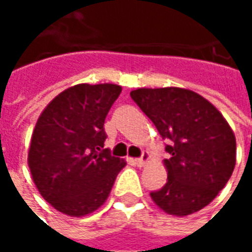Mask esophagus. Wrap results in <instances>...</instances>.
<instances>
[{
    "label": "esophagus",
    "mask_w": 252,
    "mask_h": 252,
    "mask_svg": "<svg viewBox=\"0 0 252 252\" xmlns=\"http://www.w3.org/2000/svg\"><path fill=\"white\" fill-rule=\"evenodd\" d=\"M147 161H149V153H147V151H143V153H142V157H140V158H136L133 162H135V165H136V166L142 168V166H144V165H146V162H147Z\"/></svg>",
    "instance_id": "34e87169"
}]
</instances>
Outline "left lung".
<instances>
[{"label": "left lung", "mask_w": 252, "mask_h": 252, "mask_svg": "<svg viewBox=\"0 0 252 252\" xmlns=\"http://www.w3.org/2000/svg\"><path fill=\"white\" fill-rule=\"evenodd\" d=\"M131 98L168 144V180L151 199L172 216L203 209L225 187L236 163V139L222 114L189 90L138 89Z\"/></svg>", "instance_id": "left-lung-1"}]
</instances>
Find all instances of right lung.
<instances>
[{
    "label": "right lung",
    "mask_w": 252,
    "mask_h": 252,
    "mask_svg": "<svg viewBox=\"0 0 252 252\" xmlns=\"http://www.w3.org/2000/svg\"><path fill=\"white\" fill-rule=\"evenodd\" d=\"M121 93L116 84H77L63 91L36 121L28 166L40 195L59 212L96 210L126 162L103 149V124Z\"/></svg>",
    "instance_id": "obj_1"
}]
</instances>
